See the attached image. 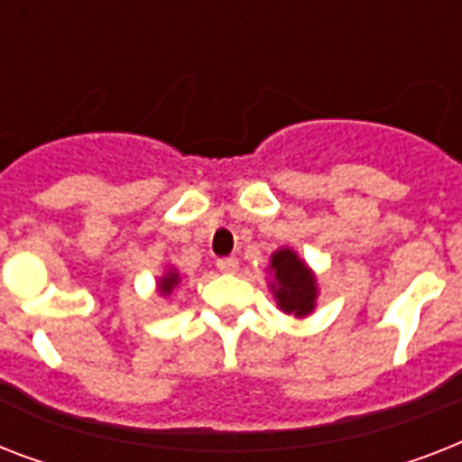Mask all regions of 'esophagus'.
Listing matches in <instances>:
<instances>
[{"label":"esophagus","mask_w":462,"mask_h":462,"mask_svg":"<svg viewBox=\"0 0 462 462\" xmlns=\"http://www.w3.org/2000/svg\"><path fill=\"white\" fill-rule=\"evenodd\" d=\"M239 268V261L235 256H225V259H217V271L223 273H235Z\"/></svg>","instance_id":"34e87169"}]
</instances>
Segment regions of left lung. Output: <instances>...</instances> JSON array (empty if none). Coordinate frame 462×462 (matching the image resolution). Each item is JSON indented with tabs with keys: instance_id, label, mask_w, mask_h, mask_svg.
Returning a JSON list of instances; mask_svg holds the SVG:
<instances>
[{
	"instance_id": "obj_1",
	"label": "left lung",
	"mask_w": 462,
	"mask_h": 462,
	"mask_svg": "<svg viewBox=\"0 0 462 462\" xmlns=\"http://www.w3.org/2000/svg\"><path fill=\"white\" fill-rule=\"evenodd\" d=\"M271 273H273V290L275 302L285 314L307 316L316 307V278L311 268L297 256L292 249H278L271 256Z\"/></svg>"
}]
</instances>
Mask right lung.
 Returning a JSON list of instances; mask_svg holds the SVG:
<instances>
[{
  "mask_svg": "<svg viewBox=\"0 0 462 462\" xmlns=\"http://www.w3.org/2000/svg\"><path fill=\"white\" fill-rule=\"evenodd\" d=\"M177 285H180V273L170 268V271H167V273L158 281V292L160 295H170Z\"/></svg>",
  "mask_w": 462,
  "mask_h": 462,
  "instance_id": "obj_1",
  "label": "right lung"
}]
</instances>
